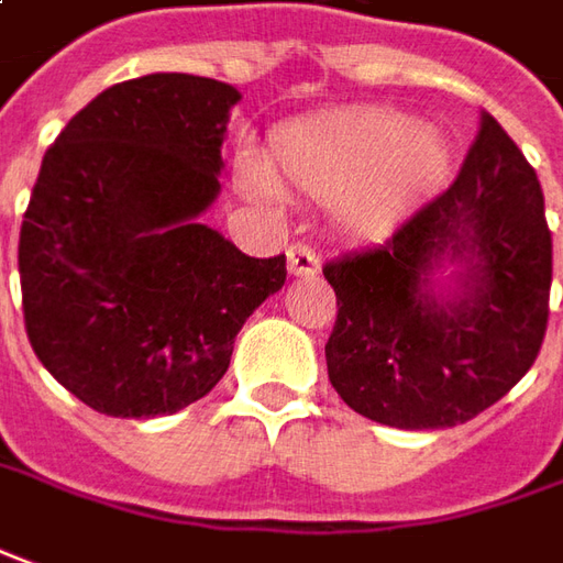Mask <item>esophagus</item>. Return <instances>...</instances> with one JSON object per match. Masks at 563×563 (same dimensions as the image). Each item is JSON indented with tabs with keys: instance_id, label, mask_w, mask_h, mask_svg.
I'll list each match as a JSON object with an SVG mask.
<instances>
[{
	"instance_id": "34e87169",
	"label": "esophagus",
	"mask_w": 563,
	"mask_h": 563,
	"mask_svg": "<svg viewBox=\"0 0 563 563\" xmlns=\"http://www.w3.org/2000/svg\"><path fill=\"white\" fill-rule=\"evenodd\" d=\"M321 269V257L319 251L312 244L306 242H294L288 247V273L290 275H316Z\"/></svg>"
}]
</instances>
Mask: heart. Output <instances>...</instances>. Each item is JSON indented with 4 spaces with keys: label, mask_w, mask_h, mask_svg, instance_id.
I'll use <instances>...</instances> for the list:
<instances>
[{
    "label": "heart",
    "mask_w": 563,
    "mask_h": 563,
    "mask_svg": "<svg viewBox=\"0 0 563 563\" xmlns=\"http://www.w3.org/2000/svg\"><path fill=\"white\" fill-rule=\"evenodd\" d=\"M451 168V143L429 125L393 110H362L288 128L269 156L275 184L316 201H340L355 232H386L435 189ZM269 192V180L254 174Z\"/></svg>",
    "instance_id": "1"
}]
</instances>
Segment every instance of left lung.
<instances>
[{"label":"left lung","instance_id":"left-lung-1","mask_svg":"<svg viewBox=\"0 0 563 563\" xmlns=\"http://www.w3.org/2000/svg\"><path fill=\"white\" fill-rule=\"evenodd\" d=\"M468 258L467 297L435 305L428 273ZM336 294L328 377L355 413L448 429L496 405L537 362L549 324L552 232L533 165L494 115L453 184L374 247L321 266Z\"/></svg>","mask_w":563,"mask_h":563}]
</instances>
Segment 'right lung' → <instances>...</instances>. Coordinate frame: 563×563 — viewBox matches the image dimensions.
I'll return each mask as SVG.
<instances>
[{
  "label": "right lung",
  "instance_id": "add662e5",
  "mask_svg": "<svg viewBox=\"0 0 563 563\" xmlns=\"http://www.w3.org/2000/svg\"><path fill=\"white\" fill-rule=\"evenodd\" d=\"M239 91L153 73L79 110L42 158L21 223L23 324L38 362L107 417H165L227 374L285 254L247 257L196 217L214 201Z\"/></svg>",
  "mask_w": 563,
  "mask_h": 563
}]
</instances>
